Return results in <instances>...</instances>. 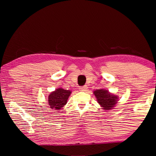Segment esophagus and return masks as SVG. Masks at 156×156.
<instances>
[{"label": "esophagus", "mask_w": 156, "mask_h": 156, "mask_svg": "<svg viewBox=\"0 0 156 156\" xmlns=\"http://www.w3.org/2000/svg\"><path fill=\"white\" fill-rule=\"evenodd\" d=\"M87 88H88L87 86L84 85V86H83V87H80L79 90H81V91H83V92H84V91H86L87 90Z\"/></svg>", "instance_id": "esophagus-1"}]
</instances>
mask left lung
Returning a JSON list of instances; mask_svg holds the SVG:
<instances>
[{
	"instance_id": "8db88e82",
	"label": "left lung",
	"mask_w": 156,
	"mask_h": 156,
	"mask_svg": "<svg viewBox=\"0 0 156 156\" xmlns=\"http://www.w3.org/2000/svg\"><path fill=\"white\" fill-rule=\"evenodd\" d=\"M94 95L96 97L98 102L104 110H109L115 107L118 100V96L113 95L106 90L100 89L94 92Z\"/></svg>"
}]
</instances>
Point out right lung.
<instances>
[{
    "label": "right lung",
    "mask_w": 156,
    "mask_h": 156,
    "mask_svg": "<svg viewBox=\"0 0 156 156\" xmlns=\"http://www.w3.org/2000/svg\"><path fill=\"white\" fill-rule=\"evenodd\" d=\"M70 94V90H67L61 88L56 89L55 91L51 92L48 97V103L50 107L55 110H59L60 108L66 104Z\"/></svg>",
    "instance_id": "add662e5"
}]
</instances>
